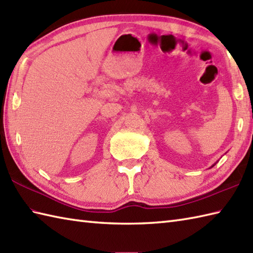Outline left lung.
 Instances as JSON below:
<instances>
[{"instance_id":"8db88e82","label":"left lung","mask_w":253,"mask_h":253,"mask_svg":"<svg viewBox=\"0 0 253 253\" xmlns=\"http://www.w3.org/2000/svg\"><path fill=\"white\" fill-rule=\"evenodd\" d=\"M214 165H215V164H214ZM214 165H212V168H213V166H214Z\"/></svg>"}]
</instances>
